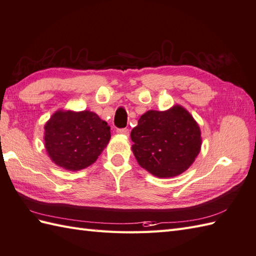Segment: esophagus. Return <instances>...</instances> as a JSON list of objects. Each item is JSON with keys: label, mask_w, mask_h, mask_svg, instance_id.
<instances>
[{"label": "esophagus", "mask_w": 256, "mask_h": 256, "mask_svg": "<svg viewBox=\"0 0 256 256\" xmlns=\"http://www.w3.org/2000/svg\"><path fill=\"white\" fill-rule=\"evenodd\" d=\"M117 134H124V136H129V130L127 128H122V129H117Z\"/></svg>", "instance_id": "obj_1"}]
</instances>
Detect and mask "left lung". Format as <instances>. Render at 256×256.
Wrapping results in <instances>:
<instances>
[{"label": "left lung", "instance_id": "left-lung-1", "mask_svg": "<svg viewBox=\"0 0 256 256\" xmlns=\"http://www.w3.org/2000/svg\"><path fill=\"white\" fill-rule=\"evenodd\" d=\"M132 150L139 165L158 178L186 172L201 151V130L184 106L148 110L132 130Z\"/></svg>", "mask_w": 256, "mask_h": 256}]
</instances>
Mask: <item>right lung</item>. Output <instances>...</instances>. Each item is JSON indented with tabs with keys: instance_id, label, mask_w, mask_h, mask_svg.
<instances>
[{
	"instance_id": "add662e5",
	"label": "right lung",
	"mask_w": 256,
	"mask_h": 256,
	"mask_svg": "<svg viewBox=\"0 0 256 256\" xmlns=\"http://www.w3.org/2000/svg\"><path fill=\"white\" fill-rule=\"evenodd\" d=\"M110 139V127L90 110H58L44 124V146L55 165L77 172L98 160Z\"/></svg>"
}]
</instances>
